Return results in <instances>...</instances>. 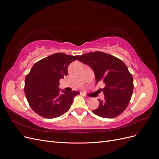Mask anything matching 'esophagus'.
Returning <instances> with one entry per match:
<instances>
[{
  "mask_svg": "<svg viewBox=\"0 0 159 159\" xmlns=\"http://www.w3.org/2000/svg\"><path fill=\"white\" fill-rule=\"evenodd\" d=\"M83 96H84V98L85 99H87V100H89V97H88L87 95H83Z\"/></svg>",
  "mask_w": 159,
  "mask_h": 159,
  "instance_id": "obj_1",
  "label": "esophagus"
}]
</instances>
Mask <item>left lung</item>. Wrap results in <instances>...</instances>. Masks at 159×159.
<instances>
[{
	"label": "left lung",
	"instance_id": "obj_1",
	"mask_svg": "<svg viewBox=\"0 0 159 159\" xmlns=\"http://www.w3.org/2000/svg\"><path fill=\"white\" fill-rule=\"evenodd\" d=\"M78 60L93 70L96 83L103 81L105 85L102 90L105 98L99 99V107L93 113L103 118H114L121 114L128 106L134 88L133 76L124 62L98 51L81 55Z\"/></svg>",
	"mask_w": 159,
	"mask_h": 159
}]
</instances>
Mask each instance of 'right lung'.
I'll list each match as a JSON object with an SVG mask.
<instances>
[{"instance_id":"add662e5","label":"right lung","mask_w":159,"mask_h":159,"mask_svg":"<svg viewBox=\"0 0 159 159\" xmlns=\"http://www.w3.org/2000/svg\"><path fill=\"white\" fill-rule=\"evenodd\" d=\"M79 56L56 53L37 61L26 75L25 84L26 98L30 107L40 116L58 117L70 109L77 91H61L59 81L68 75V67Z\"/></svg>"}]
</instances>
